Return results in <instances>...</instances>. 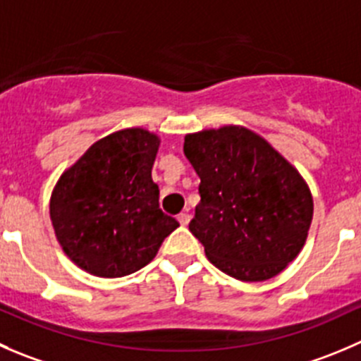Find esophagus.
I'll use <instances>...</instances> for the list:
<instances>
[{"label":"esophagus","instance_id":"1","mask_svg":"<svg viewBox=\"0 0 361 361\" xmlns=\"http://www.w3.org/2000/svg\"><path fill=\"white\" fill-rule=\"evenodd\" d=\"M178 222H180L181 226H187V224L190 222V215H188V213H180V215H178Z\"/></svg>","mask_w":361,"mask_h":361}]
</instances>
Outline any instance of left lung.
<instances>
[{
    "label": "left lung",
    "mask_w": 361,
    "mask_h": 361,
    "mask_svg": "<svg viewBox=\"0 0 361 361\" xmlns=\"http://www.w3.org/2000/svg\"><path fill=\"white\" fill-rule=\"evenodd\" d=\"M183 153L201 178L188 229L212 264L243 282L281 274L312 222V194L298 171L261 135L234 125L185 135Z\"/></svg>",
    "instance_id": "obj_1"
}]
</instances>
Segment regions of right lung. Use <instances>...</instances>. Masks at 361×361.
I'll use <instances>...</instances> for the list:
<instances>
[{"instance_id":"add662e5","label":"right lung","mask_w":361,"mask_h":361,"mask_svg":"<svg viewBox=\"0 0 361 361\" xmlns=\"http://www.w3.org/2000/svg\"><path fill=\"white\" fill-rule=\"evenodd\" d=\"M159 145L145 128L114 132L90 146L56 183L49 206L56 238L87 274H134L180 226L159 208V185L152 180Z\"/></svg>"}]
</instances>
